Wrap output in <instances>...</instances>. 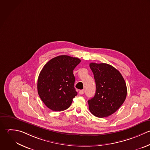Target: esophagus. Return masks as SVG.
<instances>
[{
  "label": "esophagus",
  "instance_id": "1",
  "mask_svg": "<svg viewBox=\"0 0 150 150\" xmlns=\"http://www.w3.org/2000/svg\"><path fill=\"white\" fill-rule=\"evenodd\" d=\"M84 93H85V90L84 89L79 91V94L80 95H83V94H84Z\"/></svg>",
  "mask_w": 150,
  "mask_h": 150
}]
</instances>
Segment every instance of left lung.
I'll use <instances>...</instances> for the list:
<instances>
[{
	"label": "left lung",
	"instance_id": "1",
	"mask_svg": "<svg viewBox=\"0 0 150 150\" xmlns=\"http://www.w3.org/2000/svg\"><path fill=\"white\" fill-rule=\"evenodd\" d=\"M89 66L96 86L95 96L88 101L89 110L96 117H108L116 112L126 98L125 81L120 72L109 64L92 62Z\"/></svg>",
	"mask_w": 150,
	"mask_h": 150
}]
</instances>
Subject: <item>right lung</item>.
Masks as SVG:
<instances>
[{
  "label": "right lung",
  "instance_id": "right-lung-1",
  "mask_svg": "<svg viewBox=\"0 0 150 150\" xmlns=\"http://www.w3.org/2000/svg\"><path fill=\"white\" fill-rule=\"evenodd\" d=\"M81 59L59 55L50 60L41 71L37 81L38 93L45 106L52 111L69 108L77 95L73 71Z\"/></svg>",
  "mask_w": 150,
  "mask_h": 150
}]
</instances>
